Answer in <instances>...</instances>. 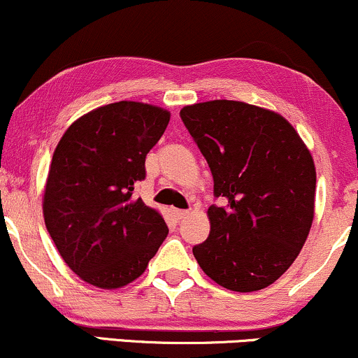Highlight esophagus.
I'll use <instances>...</instances> for the list:
<instances>
[{"label":"esophagus","instance_id":"esophagus-1","mask_svg":"<svg viewBox=\"0 0 358 358\" xmlns=\"http://www.w3.org/2000/svg\"><path fill=\"white\" fill-rule=\"evenodd\" d=\"M173 215H175L176 220H182V219H185V217L188 215V210H178V208H175Z\"/></svg>","mask_w":358,"mask_h":358}]
</instances>
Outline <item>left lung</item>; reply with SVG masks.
<instances>
[{"mask_svg": "<svg viewBox=\"0 0 358 358\" xmlns=\"http://www.w3.org/2000/svg\"><path fill=\"white\" fill-rule=\"evenodd\" d=\"M213 176L210 234L193 248L203 273L227 289L273 285L305 244L315 212L316 171L294 127L273 110L208 101L180 110Z\"/></svg>", "mask_w": 358, "mask_h": 358, "instance_id": "left-lung-1", "label": "left lung"}]
</instances>
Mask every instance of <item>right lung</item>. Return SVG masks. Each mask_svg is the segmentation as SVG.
I'll list each match as a JSON object with an SVG mask.
<instances>
[{"instance_id":"right-lung-1","label":"right lung","mask_w":358,"mask_h":358,"mask_svg":"<svg viewBox=\"0 0 358 358\" xmlns=\"http://www.w3.org/2000/svg\"><path fill=\"white\" fill-rule=\"evenodd\" d=\"M168 122L162 108L114 102L77 119L55 148L45 225L62 259L89 285L126 286L165 241V220L134 199V187L146 178V155Z\"/></svg>"}]
</instances>
